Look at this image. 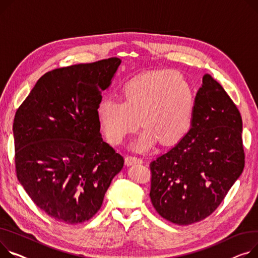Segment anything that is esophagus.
<instances>
[{
    "label": "esophagus",
    "instance_id": "esophagus-1",
    "mask_svg": "<svg viewBox=\"0 0 258 258\" xmlns=\"http://www.w3.org/2000/svg\"><path fill=\"white\" fill-rule=\"evenodd\" d=\"M143 161L139 158H136V157H132V156H127L125 158V164L127 166H132V165H135V164H141Z\"/></svg>",
    "mask_w": 258,
    "mask_h": 258
}]
</instances>
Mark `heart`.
Listing matches in <instances>:
<instances>
[{"instance_id": "obj_1", "label": "heart", "mask_w": 258, "mask_h": 258, "mask_svg": "<svg viewBox=\"0 0 258 258\" xmlns=\"http://www.w3.org/2000/svg\"><path fill=\"white\" fill-rule=\"evenodd\" d=\"M124 100L108 96L97 107L99 121L112 143H121L142 124L146 127L132 145L145 151L158 140L179 141L190 130L195 110L192 88L172 72H153L137 77L123 88Z\"/></svg>"}]
</instances>
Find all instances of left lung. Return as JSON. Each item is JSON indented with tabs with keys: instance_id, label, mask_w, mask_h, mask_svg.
I'll use <instances>...</instances> for the list:
<instances>
[{
	"instance_id": "left-lung-1",
	"label": "left lung",
	"mask_w": 258,
	"mask_h": 258,
	"mask_svg": "<svg viewBox=\"0 0 258 258\" xmlns=\"http://www.w3.org/2000/svg\"><path fill=\"white\" fill-rule=\"evenodd\" d=\"M242 117L209 74L195 96L192 125L150 163V199L166 220L190 225L209 217L241 176L245 166Z\"/></svg>"
}]
</instances>
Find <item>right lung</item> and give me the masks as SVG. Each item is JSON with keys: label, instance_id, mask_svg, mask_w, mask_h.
Here are the masks:
<instances>
[{"label": "right lung", "instance_id": "right-lung-1", "mask_svg": "<svg viewBox=\"0 0 258 258\" xmlns=\"http://www.w3.org/2000/svg\"><path fill=\"white\" fill-rule=\"evenodd\" d=\"M121 63L110 58L43 75L16 111V176L37 207L76 225L100 209L124 160L101 138L97 107Z\"/></svg>", "mask_w": 258, "mask_h": 258}]
</instances>
